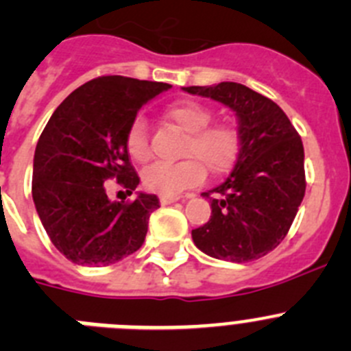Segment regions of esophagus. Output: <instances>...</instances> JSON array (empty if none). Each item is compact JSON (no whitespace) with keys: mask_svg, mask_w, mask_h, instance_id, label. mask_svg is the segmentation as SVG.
I'll return each mask as SVG.
<instances>
[{"mask_svg":"<svg viewBox=\"0 0 351 351\" xmlns=\"http://www.w3.org/2000/svg\"><path fill=\"white\" fill-rule=\"evenodd\" d=\"M178 201V197H165V195H160L159 197V202L162 206H168V204H173V202Z\"/></svg>","mask_w":351,"mask_h":351,"instance_id":"1","label":"esophagus"}]
</instances>
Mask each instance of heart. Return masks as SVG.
Wrapping results in <instances>:
<instances>
[{
  "instance_id": "obj_1",
  "label": "heart",
  "mask_w": 351,
  "mask_h": 351,
  "mask_svg": "<svg viewBox=\"0 0 351 351\" xmlns=\"http://www.w3.org/2000/svg\"><path fill=\"white\" fill-rule=\"evenodd\" d=\"M211 110L195 100H182L165 112L166 123L185 135L182 157L176 165H152L143 171V185L165 197H176L204 180L206 169L220 176L230 171L241 152V136L232 124H209ZM126 150L136 162L150 159L149 130L143 117L131 123L126 135Z\"/></svg>"
}]
</instances>
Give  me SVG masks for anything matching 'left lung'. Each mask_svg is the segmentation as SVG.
Masks as SVG:
<instances>
[{
  "instance_id": "left-lung-1",
  "label": "left lung",
  "mask_w": 351,
  "mask_h": 351,
  "mask_svg": "<svg viewBox=\"0 0 351 351\" xmlns=\"http://www.w3.org/2000/svg\"><path fill=\"white\" fill-rule=\"evenodd\" d=\"M191 95L220 101L237 116L241 152L230 175L202 197L208 223L192 230L202 253L245 263L274 251L289 232L304 197V150L298 131L275 101L239 83L186 86ZM215 191L219 195L209 198Z\"/></svg>"
}]
</instances>
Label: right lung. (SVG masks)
<instances>
[{
	"label": "right lung",
	"instance_id": "right-lung-1",
	"mask_svg": "<svg viewBox=\"0 0 351 351\" xmlns=\"http://www.w3.org/2000/svg\"><path fill=\"white\" fill-rule=\"evenodd\" d=\"M171 84L101 76L72 91L48 121L34 152L32 199L53 245L76 265L106 267L142 247L154 194L110 201L104 183L133 194L140 183L126 135L136 114Z\"/></svg>",
	"mask_w": 351,
	"mask_h": 351
}]
</instances>
